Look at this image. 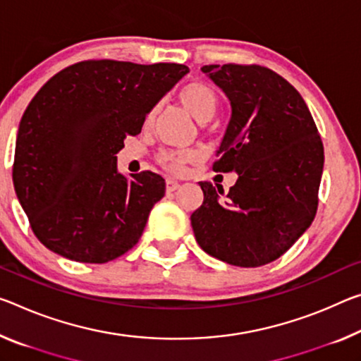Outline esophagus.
Segmentation results:
<instances>
[{
  "mask_svg": "<svg viewBox=\"0 0 361 361\" xmlns=\"http://www.w3.org/2000/svg\"><path fill=\"white\" fill-rule=\"evenodd\" d=\"M165 185H167V192H173L180 188V183L171 180V178H167V181H165Z\"/></svg>",
  "mask_w": 361,
  "mask_h": 361,
  "instance_id": "esophagus-1",
  "label": "esophagus"
}]
</instances>
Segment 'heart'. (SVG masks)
Returning a JSON list of instances; mask_svg holds the SVG:
<instances>
[{
    "label": "heart",
    "mask_w": 361,
    "mask_h": 361,
    "mask_svg": "<svg viewBox=\"0 0 361 361\" xmlns=\"http://www.w3.org/2000/svg\"><path fill=\"white\" fill-rule=\"evenodd\" d=\"M178 99L197 122H209L219 107V94L204 82H192L183 87ZM152 117V116H151ZM199 149H165L159 154V164L171 173H181L188 165L201 159Z\"/></svg>",
    "instance_id": "b5f03b06"
}]
</instances>
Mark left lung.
<instances>
[{
    "label": "left lung",
    "mask_w": 361,
    "mask_h": 361,
    "mask_svg": "<svg viewBox=\"0 0 361 361\" xmlns=\"http://www.w3.org/2000/svg\"><path fill=\"white\" fill-rule=\"evenodd\" d=\"M231 104L215 171H236L230 192L201 181L204 202L191 215L197 244L236 267L281 257L317 215L324 151L305 101L262 66H204Z\"/></svg>",
    "instance_id": "8db88e82"
}]
</instances>
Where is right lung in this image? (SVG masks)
Returning a JSON list of instances; mask_svg holds the SVG:
<instances>
[{
    "label": "right lung",
    "instance_id": "1",
    "mask_svg": "<svg viewBox=\"0 0 361 361\" xmlns=\"http://www.w3.org/2000/svg\"><path fill=\"white\" fill-rule=\"evenodd\" d=\"M190 68L83 61L56 73L33 96L16 140L13 183L39 243L82 263H106L140 241L165 194L154 171L117 170L128 135Z\"/></svg>",
    "mask_w": 361,
    "mask_h": 361
}]
</instances>
